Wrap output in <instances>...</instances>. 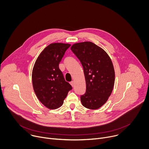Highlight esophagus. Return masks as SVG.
I'll list each match as a JSON object with an SVG mask.
<instances>
[{
  "label": "esophagus",
  "mask_w": 149,
  "mask_h": 149,
  "mask_svg": "<svg viewBox=\"0 0 149 149\" xmlns=\"http://www.w3.org/2000/svg\"><path fill=\"white\" fill-rule=\"evenodd\" d=\"M70 84L71 85V86H72V87H74V81H71V82H70Z\"/></svg>",
  "instance_id": "esophagus-1"
}]
</instances>
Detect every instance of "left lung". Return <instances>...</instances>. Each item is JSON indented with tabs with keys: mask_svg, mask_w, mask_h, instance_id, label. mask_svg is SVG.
<instances>
[{
	"mask_svg": "<svg viewBox=\"0 0 149 149\" xmlns=\"http://www.w3.org/2000/svg\"><path fill=\"white\" fill-rule=\"evenodd\" d=\"M71 50L81 62L86 92L81 96L82 105L96 110L107 101L114 86L115 71L112 61L102 48L91 42L75 43Z\"/></svg>",
	"mask_w": 149,
	"mask_h": 149,
	"instance_id": "obj_1",
	"label": "left lung"
}]
</instances>
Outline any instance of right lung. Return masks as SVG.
<instances>
[{
	"label": "right lung",
	"instance_id": "obj_1",
	"mask_svg": "<svg viewBox=\"0 0 149 149\" xmlns=\"http://www.w3.org/2000/svg\"><path fill=\"white\" fill-rule=\"evenodd\" d=\"M69 44L52 43L37 58L32 70L33 88L40 102L50 110L59 108L63 103L71 85L65 81L59 64Z\"/></svg>",
	"mask_w": 149,
	"mask_h": 149
}]
</instances>
